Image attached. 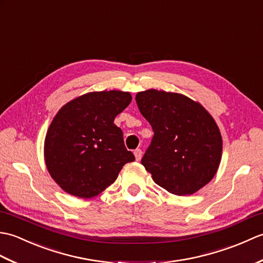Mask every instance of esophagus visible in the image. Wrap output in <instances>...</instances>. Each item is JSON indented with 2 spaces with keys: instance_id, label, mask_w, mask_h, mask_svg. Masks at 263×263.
I'll use <instances>...</instances> for the list:
<instances>
[{
  "instance_id": "34e87169",
  "label": "esophagus",
  "mask_w": 263,
  "mask_h": 263,
  "mask_svg": "<svg viewBox=\"0 0 263 263\" xmlns=\"http://www.w3.org/2000/svg\"><path fill=\"white\" fill-rule=\"evenodd\" d=\"M135 156H136V159L139 161L142 157V150L141 149H136L135 150Z\"/></svg>"
}]
</instances>
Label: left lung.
Listing matches in <instances>:
<instances>
[{"instance_id":"obj_1","label":"left lung","mask_w":263,"mask_h":263,"mask_svg":"<svg viewBox=\"0 0 263 263\" xmlns=\"http://www.w3.org/2000/svg\"><path fill=\"white\" fill-rule=\"evenodd\" d=\"M136 102L154 131L141 164L155 183L176 195L193 194L208 184L220 164L222 140L203 106L156 89L138 92Z\"/></svg>"}]
</instances>
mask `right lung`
I'll return each instance as SVG.
<instances>
[{
  "label": "right lung",
  "mask_w": 263,
  "mask_h": 263,
  "mask_svg": "<svg viewBox=\"0 0 263 263\" xmlns=\"http://www.w3.org/2000/svg\"><path fill=\"white\" fill-rule=\"evenodd\" d=\"M131 100L130 92L120 90L88 92L55 115L44 156L49 174L66 193L96 197L115 182L123 166L136 159L114 124Z\"/></svg>",
  "instance_id": "1"
}]
</instances>
